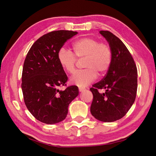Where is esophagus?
<instances>
[{
	"instance_id": "1",
	"label": "esophagus",
	"mask_w": 156,
	"mask_h": 156,
	"mask_svg": "<svg viewBox=\"0 0 156 156\" xmlns=\"http://www.w3.org/2000/svg\"><path fill=\"white\" fill-rule=\"evenodd\" d=\"M84 90H85V88H82V87H79V92H83V91H84Z\"/></svg>"
}]
</instances>
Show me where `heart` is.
Masks as SVG:
<instances>
[{"label":"heart","mask_w":156,"mask_h":156,"mask_svg":"<svg viewBox=\"0 0 156 156\" xmlns=\"http://www.w3.org/2000/svg\"><path fill=\"white\" fill-rule=\"evenodd\" d=\"M73 54L64 48L59 49L57 57L60 66L67 73L75 71L77 58H84V67L86 69L75 72L70 79L72 84L86 87L94 81L98 73L104 75L109 69L112 62V51L105 43H100L95 38L84 37L72 44Z\"/></svg>","instance_id":"heart-1"}]
</instances>
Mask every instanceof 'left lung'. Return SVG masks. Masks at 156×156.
<instances>
[{"mask_svg": "<svg viewBox=\"0 0 156 156\" xmlns=\"http://www.w3.org/2000/svg\"><path fill=\"white\" fill-rule=\"evenodd\" d=\"M112 51V62L103 79L90 88L93 94L92 115L97 120L112 122L122 119L135 100L137 90V69L126 46L108 30H101ZM98 89H106L101 94Z\"/></svg>", "mask_w": 156, "mask_h": 156, "instance_id": "8db88e82", "label": "left lung"}]
</instances>
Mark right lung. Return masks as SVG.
Returning a JSON list of instances; mask_svg holds the SVG:
<instances>
[{"label": "right lung", "mask_w": 156, "mask_h": 156, "mask_svg": "<svg viewBox=\"0 0 156 156\" xmlns=\"http://www.w3.org/2000/svg\"><path fill=\"white\" fill-rule=\"evenodd\" d=\"M77 32L56 30L37 39L28 52L23 64L21 88L25 105L35 119L54 124L64 120L69 103L79 94L77 86L64 90L68 77L58 60V52Z\"/></svg>", "instance_id": "1"}]
</instances>
